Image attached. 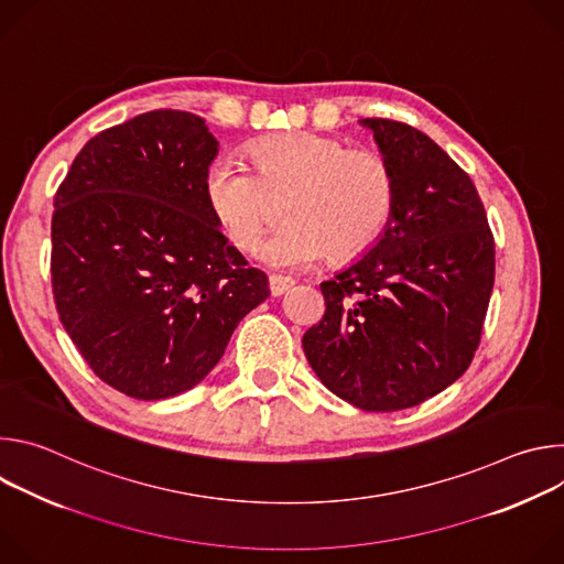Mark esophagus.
Here are the masks:
<instances>
[{
    "label": "esophagus",
    "mask_w": 564,
    "mask_h": 564,
    "mask_svg": "<svg viewBox=\"0 0 564 564\" xmlns=\"http://www.w3.org/2000/svg\"><path fill=\"white\" fill-rule=\"evenodd\" d=\"M268 283H270V294H272V296L285 294V292L294 285V281H292L290 276H279V274H272V276L268 279Z\"/></svg>",
    "instance_id": "1"
}]
</instances>
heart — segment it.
Here are the masks:
<instances>
[{"instance_id": "heart-1", "label": "heart", "mask_w": 564, "mask_h": 564, "mask_svg": "<svg viewBox=\"0 0 564 564\" xmlns=\"http://www.w3.org/2000/svg\"><path fill=\"white\" fill-rule=\"evenodd\" d=\"M254 167L220 155L207 170V205L229 243L252 250L288 205L290 225L268 238L261 259L281 270H303L328 254L357 259L383 234L397 200L390 160L370 147L296 131L263 138L250 149Z\"/></svg>"}]
</instances>
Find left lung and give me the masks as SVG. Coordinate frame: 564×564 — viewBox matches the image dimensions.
Returning <instances> with one entry per match:
<instances>
[{
  "label": "left lung",
  "instance_id": "1",
  "mask_svg": "<svg viewBox=\"0 0 564 564\" xmlns=\"http://www.w3.org/2000/svg\"><path fill=\"white\" fill-rule=\"evenodd\" d=\"M375 131L397 178L377 246L321 283L324 318L303 352L348 404L390 413L442 392L470 366L496 281V240L470 176L420 129L388 118Z\"/></svg>",
  "mask_w": 564,
  "mask_h": 564
}]
</instances>
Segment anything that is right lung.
Wrapping results in <instances>:
<instances>
[{
  "label": "right lung",
  "instance_id": "right-lung-1",
  "mask_svg": "<svg viewBox=\"0 0 564 564\" xmlns=\"http://www.w3.org/2000/svg\"><path fill=\"white\" fill-rule=\"evenodd\" d=\"M216 151L203 118L149 111L91 138L55 192L59 321L89 368L133 399L194 388L270 296L207 205Z\"/></svg>",
  "mask_w": 564,
  "mask_h": 564
}]
</instances>
